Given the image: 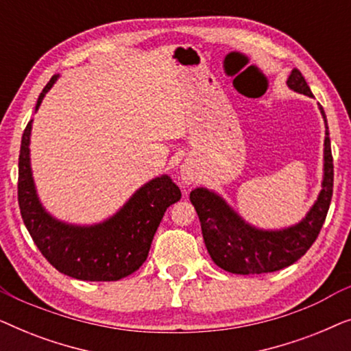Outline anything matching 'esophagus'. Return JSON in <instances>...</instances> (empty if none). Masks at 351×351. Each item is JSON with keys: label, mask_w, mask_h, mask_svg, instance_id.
<instances>
[{"label": "esophagus", "mask_w": 351, "mask_h": 351, "mask_svg": "<svg viewBox=\"0 0 351 351\" xmlns=\"http://www.w3.org/2000/svg\"><path fill=\"white\" fill-rule=\"evenodd\" d=\"M196 167L190 160H186L184 165L180 166V180L184 182L185 185H191L196 180Z\"/></svg>", "instance_id": "34e87169"}]
</instances>
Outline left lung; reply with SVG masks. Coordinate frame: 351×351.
I'll return each mask as SVG.
<instances>
[{
  "instance_id": "1",
  "label": "left lung",
  "mask_w": 351,
  "mask_h": 351,
  "mask_svg": "<svg viewBox=\"0 0 351 351\" xmlns=\"http://www.w3.org/2000/svg\"><path fill=\"white\" fill-rule=\"evenodd\" d=\"M287 86L295 93L313 97L306 81L297 69L291 71ZM324 137L323 190L306 217L285 230H258L244 222L225 201L208 189H195L190 201L201 222L204 244L214 263L237 275H261L282 270L299 261L316 241L328 215L334 186V165L330 153L328 121Z\"/></svg>"
}]
</instances>
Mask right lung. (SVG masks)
<instances>
[{"mask_svg": "<svg viewBox=\"0 0 351 351\" xmlns=\"http://www.w3.org/2000/svg\"><path fill=\"white\" fill-rule=\"evenodd\" d=\"M57 75L52 76L36 102V110ZM32 121L22 136L19 155L17 196L23 223L36 247L56 270L81 281H118L147 261L166 209L180 199L171 177H156L138 189L113 217L90 227L60 222L43 209L30 167Z\"/></svg>", "mask_w": 351, "mask_h": 351, "instance_id": "obj_1", "label": "right lung"}]
</instances>
